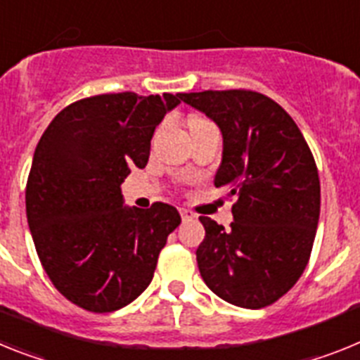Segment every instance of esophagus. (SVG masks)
<instances>
[{"label": "esophagus", "mask_w": 360, "mask_h": 360, "mask_svg": "<svg viewBox=\"0 0 360 360\" xmlns=\"http://www.w3.org/2000/svg\"><path fill=\"white\" fill-rule=\"evenodd\" d=\"M180 214H182V220H184V222H189V220H195V218H196L195 211L186 210V207H182V210H180Z\"/></svg>", "instance_id": "esophagus-1"}]
</instances>
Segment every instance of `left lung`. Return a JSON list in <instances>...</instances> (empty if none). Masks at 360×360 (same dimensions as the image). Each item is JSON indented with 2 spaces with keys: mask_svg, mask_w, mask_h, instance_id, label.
<instances>
[{
  "mask_svg": "<svg viewBox=\"0 0 360 360\" xmlns=\"http://www.w3.org/2000/svg\"><path fill=\"white\" fill-rule=\"evenodd\" d=\"M180 100L222 131L214 186L235 196L231 229L200 217L205 238L196 262L202 278L226 302L266 308L297 284L311 255L321 213L311 149L293 118L257 91L182 92Z\"/></svg>",
  "mask_w": 360,
  "mask_h": 360,
  "instance_id": "left-lung-1",
  "label": "left lung"
}]
</instances>
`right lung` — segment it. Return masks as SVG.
<instances>
[{
	"label": "right lung",
	"mask_w": 360,
	"mask_h": 360,
	"mask_svg": "<svg viewBox=\"0 0 360 360\" xmlns=\"http://www.w3.org/2000/svg\"><path fill=\"white\" fill-rule=\"evenodd\" d=\"M180 94H96L60 110L34 150L27 220L39 262L67 300L92 313L133 302L182 218L155 202L124 205L120 184L146 167L150 138Z\"/></svg>",
	"instance_id": "right-lung-1"
}]
</instances>
